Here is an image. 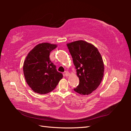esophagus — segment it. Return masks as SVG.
<instances>
[{
    "label": "esophagus",
    "instance_id": "obj_1",
    "mask_svg": "<svg viewBox=\"0 0 131 131\" xmlns=\"http://www.w3.org/2000/svg\"><path fill=\"white\" fill-rule=\"evenodd\" d=\"M69 75H70V73H69V72H68V71H66L65 72V75L66 76V77H68Z\"/></svg>",
    "mask_w": 131,
    "mask_h": 131
}]
</instances>
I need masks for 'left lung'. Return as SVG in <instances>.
<instances>
[{
  "label": "left lung",
  "instance_id": "obj_1",
  "mask_svg": "<svg viewBox=\"0 0 131 131\" xmlns=\"http://www.w3.org/2000/svg\"><path fill=\"white\" fill-rule=\"evenodd\" d=\"M79 79V85L74 90L80 94H90L101 83L104 65L99 50L93 44L84 40L67 44Z\"/></svg>",
  "mask_w": 131,
  "mask_h": 131
}]
</instances>
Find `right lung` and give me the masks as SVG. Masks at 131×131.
Segmentation results:
<instances>
[{
	"mask_svg": "<svg viewBox=\"0 0 131 131\" xmlns=\"http://www.w3.org/2000/svg\"><path fill=\"white\" fill-rule=\"evenodd\" d=\"M57 45L43 43L36 46L24 61L25 78L32 90L39 94H46L56 87L63 75L49 59V54Z\"/></svg>",
	"mask_w": 131,
	"mask_h": 131,
	"instance_id": "obj_1",
	"label": "right lung"
}]
</instances>
